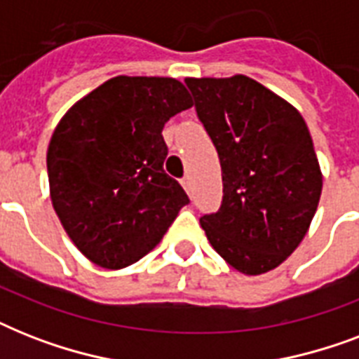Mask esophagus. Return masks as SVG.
I'll use <instances>...</instances> for the list:
<instances>
[{"instance_id":"1","label":"esophagus","mask_w":359,"mask_h":359,"mask_svg":"<svg viewBox=\"0 0 359 359\" xmlns=\"http://www.w3.org/2000/svg\"><path fill=\"white\" fill-rule=\"evenodd\" d=\"M180 182H182V188L186 190V194H188V196H191V179L190 177H184V179L180 180Z\"/></svg>"}]
</instances>
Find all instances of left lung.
<instances>
[{"instance_id": "8db88e82", "label": "left lung", "mask_w": 359, "mask_h": 359, "mask_svg": "<svg viewBox=\"0 0 359 359\" xmlns=\"http://www.w3.org/2000/svg\"><path fill=\"white\" fill-rule=\"evenodd\" d=\"M210 135L224 201L201 218L214 250L245 276L278 268L317 212L323 173L300 111L248 76L186 78Z\"/></svg>"}]
</instances>
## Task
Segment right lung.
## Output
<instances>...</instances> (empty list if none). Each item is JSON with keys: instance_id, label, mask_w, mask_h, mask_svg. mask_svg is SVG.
Listing matches in <instances>:
<instances>
[{"instance_id": "add662e5", "label": "right lung", "mask_w": 359, "mask_h": 359, "mask_svg": "<svg viewBox=\"0 0 359 359\" xmlns=\"http://www.w3.org/2000/svg\"><path fill=\"white\" fill-rule=\"evenodd\" d=\"M191 106L175 78L117 76L80 98L53 130L46 154L53 210L97 266L140 261L190 203L163 171L162 130Z\"/></svg>"}]
</instances>
